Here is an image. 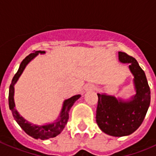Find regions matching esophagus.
I'll return each instance as SVG.
<instances>
[{
  "instance_id": "1",
  "label": "esophagus",
  "mask_w": 156,
  "mask_h": 156,
  "mask_svg": "<svg viewBox=\"0 0 156 156\" xmlns=\"http://www.w3.org/2000/svg\"><path fill=\"white\" fill-rule=\"evenodd\" d=\"M94 89V86L92 84H87L86 86L84 87V90L86 91H89V90H92Z\"/></svg>"
}]
</instances>
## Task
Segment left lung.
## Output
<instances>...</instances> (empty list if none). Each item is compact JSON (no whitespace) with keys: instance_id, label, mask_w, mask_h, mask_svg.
I'll use <instances>...</instances> for the list:
<instances>
[{"instance_id":"obj_1","label":"left lung","mask_w":156,"mask_h":156,"mask_svg":"<svg viewBox=\"0 0 156 156\" xmlns=\"http://www.w3.org/2000/svg\"><path fill=\"white\" fill-rule=\"evenodd\" d=\"M119 60L122 63H129V69L134 77L136 94L130 100L123 101L105 94H98L96 122L104 133L113 137L133 133L142 123L151 101L145 73L137 60L121 51H119Z\"/></svg>"}]
</instances>
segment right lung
I'll use <instances>...</instances> for the list:
<instances>
[{
	"instance_id": "add662e5",
	"label": "right lung",
	"mask_w": 156,
	"mask_h": 156,
	"mask_svg": "<svg viewBox=\"0 0 156 156\" xmlns=\"http://www.w3.org/2000/svg\"><path fill=\"white\" fill-rule=\"evenodd\" d=\"M44 53L45 51H37L34 53L30 54L28 56L25 58V59H23V61L19 66L17 73H16V75L14 76L13 79H12V83L10 85V87H9V94H8L9 108L12 111L14 119H16L18 124L27 134L31 136L34 138L41 139V140H47V139L51 138V137H55L62 131L66 123L68 122L69 112L70 108H72V106L73 105L76 101L78 100L81 96L80 94H77L75 96H73L70 98L65 100L64 102H63L62 108V111L60 112V115L58 118V119H56L52 123H48V124L44 125H36L28 122L23 116L19 115L17 110L15 108L16 105H15V101H14V92H15L14 86L18 81L20 76L22 75L26 66L29 64V62L31 61L32 59H34L38 54Z\"/></svg>"
}]
</instances>
